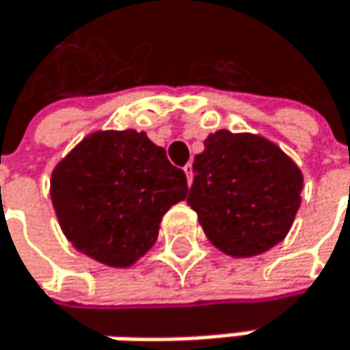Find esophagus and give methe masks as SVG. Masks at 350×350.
I'll use <instances>...</instances> for the list:
<instances>
[{
	"mask_svg": "<svg viewBox=\"0 0 350 350\" xmlns=\"http://www.w3.org/2000/svg\"><path fill=\"white\" fill-rule=\"evenodd\" d=\"M183 171H185V177H187V183L191 185V183H193V165H191V163H187V165L183 167Z\"/></svg>",
	"mask_w": 350,
	"mask_h": 350,
	"instance_id": "obj_1",
	"label": "esophagus"
}]
</instances>
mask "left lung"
I'll return each mask as SVG.
<instances>
[{
  "label": "left lung",
  "instance_id": "obj_1",
  "mask_svg": "<svg viewBox=\"0 0 350 350\" xmlns=\"http://www.w3.org/2000/svg\"><path fill=\"white\" fill-rule=\"evenodd\" d=\"M193 161L187 203L217 250L252 258L284 240L302 201V171L272 141L217 131Z\"/></svg>",
  "mask_w": 350,
  "mask_h": 350
}]
</instances>
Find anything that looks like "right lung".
Segmentation results:
<instances>
[{
    "mask_svg": "<svg viewBox=\"0 0 350 350\" xmlns=\"http://www.w3.org/2000/svg\"><path fill=\"white\" fill-rule=\"evenodd\" d=\"M185 173L145 133L96 131L56 165L50 196L68 241L88 258L129 268L157 241L171 205L187 197Z\"/></svg>",
    "mask_w": 350,
    "mask_h": 350,
    "instance_id": "1",
    "label": "right lung"
}]
</instances>
